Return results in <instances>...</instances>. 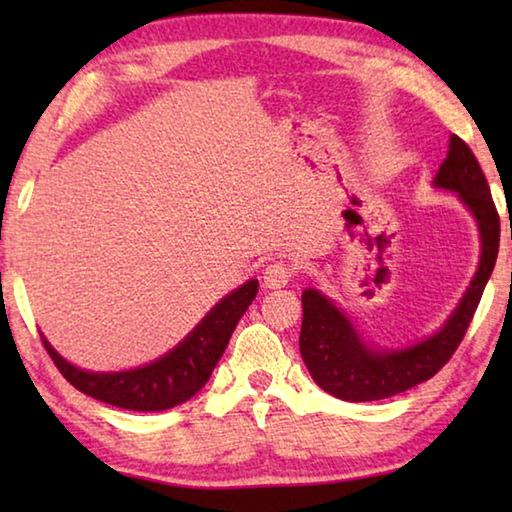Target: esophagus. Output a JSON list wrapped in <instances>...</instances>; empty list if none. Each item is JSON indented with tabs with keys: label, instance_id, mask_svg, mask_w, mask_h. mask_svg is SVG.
I'll return each mask as SVG.
<instances>
[{
	"label": "esophagus",
	"instance_id": "obj_1",
	"mask_svg": "<svg viewBox=\"0 0 512 512\" xmlns=\"http://www.w3.org/2000/svg\"><path fill=\"white\" fill-rule=\"evenodd\" d=\"M293 266L287 262H273L264 268V287L266 289H282L287 287L293 277Z\"/></svg>",
	"mask_w": 512,
	"mask_h": 512
}]
</instances>
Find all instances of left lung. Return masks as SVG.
<instances>
[{"instance_id": "8db88e82", "label": "left lung", "mask_w": 512, "mask_h": 512, "mask_svg": "<svg viewBox=\"0 0 512 512\" xmlns=\"http://www.w3.org/2000/svg\"><path fill=\"white\" fill-rule=\"evenodd\" d=\"M433 185L458 194L476 219L481 235L479 268L458 307L436 334L402 350H372L332 300L316 289L302 293V361L316 384L339 400H386L431 379L452 359L479 307L499 253V214L479 160L458 135L449 140L447 158L440 164Z\"/></svg>"}]
</instances>
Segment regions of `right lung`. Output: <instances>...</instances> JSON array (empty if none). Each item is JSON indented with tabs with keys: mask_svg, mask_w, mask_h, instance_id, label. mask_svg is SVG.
I'll list each match as a JSON object with an SVG mask.
<instances>
[{
	"mask_svg": "<svg viewBox=\"0 0 512 512\" xmlns=\"http://www.w3.org/2000/svg\"><path fill=\"white\" fill-rule=\"evenodd\" d=\"M257 280H248L239 289L228 293L214 305L201 323L189 332L176 348L149 366L121 372H90L72 366L51 348L42 336V345L49 352L69 384L81 393L128 411H164L194 397L207 384L212 370L219 363L239 318L246 314L257 296Z\"/></svg>",
	"mask_w": 512,
	"mask_h": 512,
	"instance_id": "1",
	"label": "right lung"
}]
</instances>
